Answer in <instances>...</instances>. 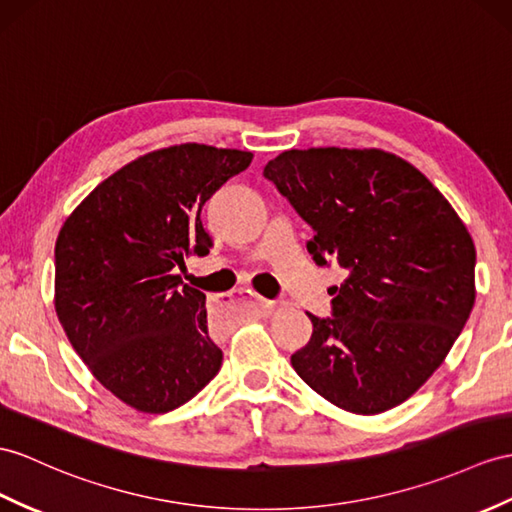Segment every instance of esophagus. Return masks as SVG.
I'll list each match as a JSON object with an SVG mask.
<instances>
[{"label":"esophagus","instance_id":"34e87169","mask_svg":"<svg viewBox=\"0 0 512 512\" xmlns=\"http://www.w3.org/2000/svg\"><path fill=\"white\" fill-rule=\"evenodd\" d=\"M273 308H276V304L269 302V299H263V297H256V299H254V313L260 315V317L271 315Z\"/></svg>","mask_w":512,"mask_h":512}]
</instances>
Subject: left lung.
I'll return each instance as SVG.
<instances>
[{"mask_svg": "<svg viewBox=\"0 0 512 512\" xmlns=\"http://www.w3.org/2000/svg\"><path fill=\"white\" fill-rule=\"evenodd\" d=\"M310 228L317 265L347 271L332 319L313 321L291 365L323 400L378 415L415 395L476 302V245L445 195L378 147L289 149L265 165Z\"/></svg>", "mask_w": 512, "mask_h": 512, "instance_id": "8db88e82", "label": "left lung"}]
</instances>
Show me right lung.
I'll list each match as a JSON object with an SVG mask.
<instances>
[{
    "label": "right lung",
    "mask_w": 512,
    "mask_h": 512,
    "mask_svg": "<svg viewBox=\"0 0 512 512\" xmlns=\"http://www.w3.org/2000/svg\"><path fill=\"white\" fill-rule=\"evenodd\" d=\"M252 158L202 143L154 149L99 182L58 232L60 326L97 382L139 413L186 404L221 369L206 295L176 267L210 252L202 206Z\"/></svg>",
    "instance_id": "1"
}]
</instances>
